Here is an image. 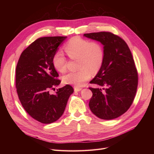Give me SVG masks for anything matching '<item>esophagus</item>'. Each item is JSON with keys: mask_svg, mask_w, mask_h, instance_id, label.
<instances>
[{"mask_svg": "<svg viewBox=\"0 0 154 154\" xmlns=\"http://www.w3.org/2000/svg\"><path fill=\"white\" fill-rule=\"evenodd\" d=\"M74 91L75 92H78L82 90V88H80V87H74Z\"/></svg>", "mask_w": 154, "mask_h": 154, "instance_id": "esophagus-1", "label": "esophagus"}]
</instances>
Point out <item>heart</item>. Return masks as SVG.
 Here are the masks:
<instances>
[{"instance_id": "heart-1", "label": "heart", "mask_w": 154, "mask_h": 154, "mask_svg": "<svg viewBox=\"0 0 154 154\" xmlns=\"http://www.w3.org/2000/svg\"><path fill=\"white\" fill-rule=\"evenodd\" d=\"M64 49L71 59H78V68H80L76 72H69L63 76V81L67 84L82 86L90 79L91 72L93 74L98 72L103 63L104 48L99 41H90L76 36L67 42ZM52 63L57 71H66L67 59L62 51H57L53 54Z\"/></svg>"}]
</instances>
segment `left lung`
<instances>
[{
	"label": "left lung",
	"instance_id": "obj_1",
	"mask_svg": "<svg viewBox=\"0 0 154 154\" xmlns=\"http://www.w3.org/2000/svg\"><path fill=\"white\" fill-rule=\"evenodd\" d=\"M84 36L104 45L103 63L91 83L104 87H89L92 96L89 107L102 119H113L127 112L132 105L138 85V73L127 44L111 32L85 33Z\"/></svg>",
	"mask_w": 154,
	"mask_h": 154
}]
</instances>
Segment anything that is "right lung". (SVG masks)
<instances>
[{
    "label": "right lung",
    "mask_w": 154,
    "mask_h": 154,
    "mask_svg": "<svg viewBox=\"0 0 154 154\" xmlns=\"http://www.w3.org/2000/svg\"><path fill=\"white\" fill-rule=\"evenodd\" d=\"M67 36H45L36 39L23 51L16 67V88L20 103L31 117L49 124L62 116L73 88L66 85L50 94L61 80L52 58Z\"/></svg>",
    "instance_id": "obj_1"
}]
</instances>
